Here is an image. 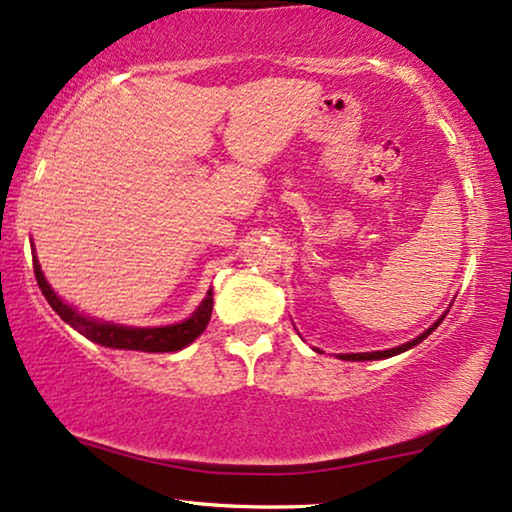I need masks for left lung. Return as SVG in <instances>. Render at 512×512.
<instances>
[{
  "instance_id": "1",
  "label": "left lung",
  "mask_w": 512,
  "mask_h": 512,
  "mask_svg": "<svg viewBox=\"0 0 512 512\" xmlns=\"http://www.w3.org/2000/svg\"><path fill=\"white\" fill-rule=\"evenodd\" d=\"M441 320H444V315H441V318L437 320V323H434L430 330H425L420 334V337H415V339H410V342H406V344H401V346H396V349H387V351H370V353H342V356L339 358H344V361H380V358H389V356H396V353H403V351H408V349H413L415 344H420L422 339L425 337H430V334L437 330L439 327V323Z\"/></svg>"
}]
</instances>
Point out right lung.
I'll return each instance as SVG.
<instances>
[{
	"instance_id": "1",
	"label": "right lung",
	"mask_w": 512,
	"mask_h": 512,
	"mask_svg": "<svg viewBox=\"0 0 512 512\" xmlns=\"http://www.w3.org/2000/svg\"><path fill=\"white\" fill-rule=\"evenodd\" d=\"M35 268V280L40 285L44 299L49 301V306L61 315L63 323H68L73 330L85 334L87 339L94 344L109 346V349H128V351H147V353H168V351H180L187 344H192L201 332L206 330L208 320H211L213 311V292L208 289L206 299L201 301V306L189 315L187 320H182L178 325H166V327H125V325H113V323H99V320L85 318V315L75 311L61 301V296L54 294V289L49 287V282L44 280V273L40 268V261L33 258Z\"/></svg>"
}]
</instances>
